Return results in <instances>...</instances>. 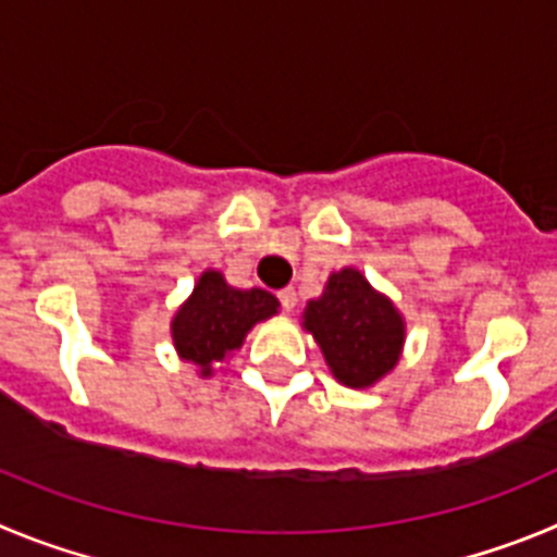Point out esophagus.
Returning <instances> with one entry per match:
<instances>
[{"mask_svg": "<svg viewBox=\"0 0 557 557\" xmlns=\"http://www.w3.org/2000/svg\"><path fill=\"white\" fill-rule=\"evenodd\" d=\"M277 299H280V305H283V310L297 308V290H294V288H283L277 294Z\"/></svg>", "mask_w": 557, "mask_h": 557, "instance_id": "1", "label": "esophagus"}]
</instances>
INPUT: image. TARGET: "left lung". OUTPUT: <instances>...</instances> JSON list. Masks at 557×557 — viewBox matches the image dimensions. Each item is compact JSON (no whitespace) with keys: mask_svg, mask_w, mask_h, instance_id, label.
Returning a JSON list of instances; mask_svg holds the SVG:
<instances>
[{"mask_svg":"<svg viewBox=\"0 0 557 557\" xmlns=\"http://www.w3.org/2000/svg\"><path fill=\"white\" fill-rule=\"evenodd\" d=\"M305 327L319 341L335 377L352 388L388 374L405 341L403 315L355 269L335 272L322 297L308 302Z\"/></svg>","mask_w":557,"mask_h":557,"instance_id":"8db88e82","label":"left lung"}]
</instances>
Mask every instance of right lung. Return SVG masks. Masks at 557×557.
<instances>
[{
    "instance_id": "add662e5",
    "label": "right lung",
    "mask_w": 557,
    "mask_h": 557,
    "mask_svg": "<svg viewBox=\"0 0 557 557\" xmlns=\"http://www.w3.org/2000/svg\"><path fill=\"white\" fill-rule=\"evenodd\" d=\"M277 305L269 290H238L219 272H205L191 299L174 315V347L202 374H210V363L242 347L249 327L277 313Z\"/></svg>"
}]
</instances>
